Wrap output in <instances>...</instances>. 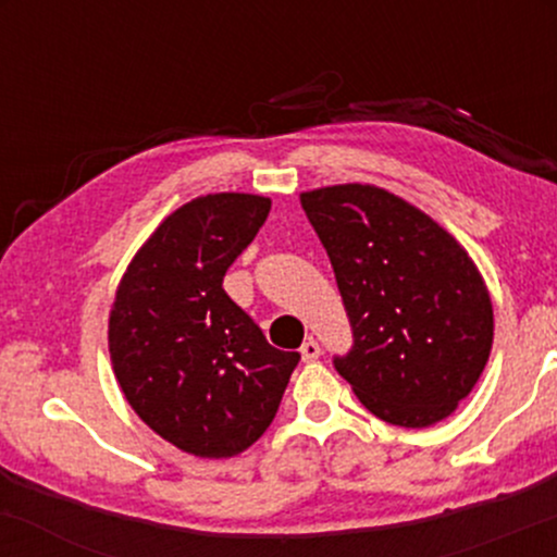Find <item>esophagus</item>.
<instances>
[{"mask_svg": "<svg viewBox=\"0 0 557 557\" xmlns=\"http://www.w3.org/2000/svg\"><path fill=\"white\" fill-rule=\"evenodd\" d=\"M300 356H304L306 363H311V361H317L319 356H322V348H319L317 341H311V337H309V341L300 345Z\"/></svg>", "mask_w": 557, "mask_h": 557, "instance_id": "1", "label": "esophagus"}]
</instances>
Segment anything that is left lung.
Returning <instances> with one entry per match:
<instances>
[{"mask_svg":"<svg viewBox=\"0 0 557 557\" xmlns=\"http://www.w3.org/2000/svg\"><path fill=\"white\" fill-rule=\"evenodd\" d=\"M354 327L335 369L376 419L424 430L450 417L487 367L492 300L466 248L376 185L300 194Z\"/></svg>","mask_w":557,"mask_h":557,"instance_id":"1","label":"left lung"}]
</instances>
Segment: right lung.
Wrapping results in <instances>:
<instances>
[{"mask_svg": "<svg viewBox=\"0 0 557 557\" xmlns=\"http://www.w3.org/2000/svg\"><path fill=\"white\" fill-rule=\"evenodd\" d=\"M272 201L209 194L183 203L138 248L110 311V356L125 400L183 453L233 458L277 413L300 361L267 343L222 280Z\"/></svg>", "mask_w": 557, "mask_h": 557, "instance_id": "add662e5", "label": "right lung"}]
</instances>
